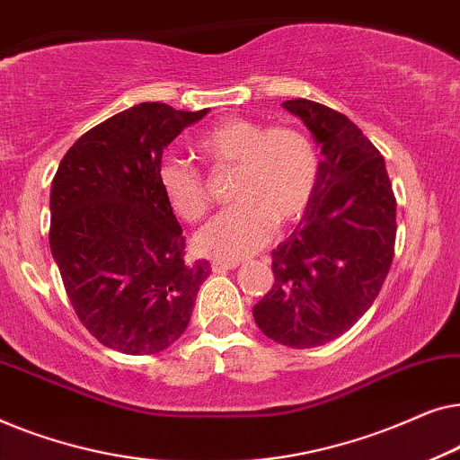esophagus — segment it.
<instances>
[{"label":"esophagus","mask_w":460,"mask_h":460,"mask_svg":"<svg viewBox=\"0 0 460 460\" xmlns=\"http://www.w3.org/2000/svg\"><path fill=\"white\" fill-rule=\"evenodd\" d=\"M238 266L236 261H222V260H213L211 261V270L216 274H222V272H228V270H234Z\"/></svg>","instance_id":"34e87169"}]
</instances>
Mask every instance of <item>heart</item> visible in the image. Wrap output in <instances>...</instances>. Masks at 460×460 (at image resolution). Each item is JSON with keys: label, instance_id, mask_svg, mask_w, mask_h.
I'll use <instances>...</instances> for the list:
<instances>
[{"label": "heart", "instance_id": "heart-1", "mask_svg": "<svg viewBox=\"0 0 460 460\" xmlns=\"http://www.w3.org/2000/svg\"><path fill=\"white\" fill-rule=\"evenodd\" d=\"M199 153L216 165H236L228 209L217 213L192 238L194 251L216 260H238L260 251L276 224L295 222L316 192L320 156L310 136L291 125L266 128L234 117L207 129ZM167 205L184 222H199L209 209V192L197 169L167 159L159 167Z\"/></svg>", "mask_w": 460, "mask_h": 460}]
</instances>
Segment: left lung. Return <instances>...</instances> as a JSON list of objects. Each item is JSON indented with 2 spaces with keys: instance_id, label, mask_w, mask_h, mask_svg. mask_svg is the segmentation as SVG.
Wrapping results in <instances>:
<instances>
[{
  "instance_id": "1",
  "label": "left lung",
  "mask_w": 460,
  "mask_h": 460,
  "mask_svg": "<svg viewBox=\"0 0 460 460\" xmlns=\"http://www.w3.org/2000/svg\"><path fill=\"white\" fill-rule=\"evenodd\" d=\"M320 146L316 192L272 251L274 285L253 307L272 341L318 348L349 331L379 295L394 260L395 197L385 161L341 112L312 100H287Z\"/></svg>"
}]
</instances>
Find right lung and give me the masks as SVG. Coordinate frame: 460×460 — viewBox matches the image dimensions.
I'll list each match as a JSON object with an SVG mask.
<instances>
[{
    "instance_id": "right-lung-1",
    "label": "right lung",
    "mask_w": 460,
    "mask_h": 460,
    "mask_svg": "<svg viewBox=\"0 0 460 460\" xmlns=\"http://www.w3.org/2000/svg\"><path fill=\"white\" fill-rule=\"evenodd\" d=\"M209 109L142 102L68 148L49 192V249L81 323L106 348L156 354L190 323L209 261H186L159 186L163 150Z\"/></svg>"
}]
</instances>
